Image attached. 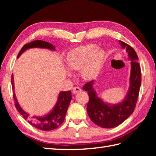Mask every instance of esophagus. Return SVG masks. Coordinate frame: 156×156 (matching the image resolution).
Wrapping results in <instances>:
<instances>
[{
  "mask_svg": "<svg viewBox=\"0 0 156 156\" xmlns=\"http://www.w3.org/2000/svg\"><path fill=\"white\" fill-rule=\"evenodd\" d=\"M82 91V90H81V88H79L78 87H74V88H73V90H72V92L74 94H77V93H79V92H81Z\"/></svg>",
  "mask_w": 156,
  "mask_h": 156,
  "instance_id": "esophagus-1",
  "label": "esophagus"
}]
</instances>
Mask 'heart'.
<instances>
[{"label":"heart","mask_w":156,"mask_h":156,"mask_svg":"<svg viewBox=\"0 0 156 156\" xmlns=\"http://www.w3.org/2000/svg\"><path fill=\"white\" fill-rule=\"evenodd\" d=\"M105 60V52L95 45H85L72 49L66 56V66L70 70H79L82 77L91 79L97 75Z\"/></svg>","instance_id":"1"}]
</instances>
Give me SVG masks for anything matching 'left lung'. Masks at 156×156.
<instances>
[{
    "label": "left lung",
    "mask_w": 156,
    "mask_h": 156,
    "mask_svg": "<svg viewBox=\"0 0 156 156\" xmlns=\"http://www.w3.org/2000/svg\"><path fill=\"white\" fill-rule=\"evenodd\" d=\"M131 59L129 88L125 99L117 105H108L98 98L93 88L94 80L84 84L83 89L88 92L89 101L87 112L91 121L102 128H113L125 121L134 111L141 87V68L136 52L130 45L119 41Z\"/></svg>",
    "instance_id": "1"
}]
</instances>
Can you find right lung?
Segmentation results:
<instances>
[{
	"label": "right lung",
	"instance_id": "right-lung-1",
	"mask_svg": "<svg viewBox=\"0 0 156 156\" xmlns=\"http://www.w3.org/2000/svg\"><path fill=\"white\" fill-rule=\"evenodd\" d=\"M46 48L51 49V50L55 49V46L51 44H49L48 42L41 40H35L23 46L19 53L17 58L25 50L29 48ZM11 84L13 89L12 94L13 98L15 100V107L19 112V113L23 116V117L25 120L27 121L29 124L42 131H51L58 128L64 122L66 112H67L69 105L72 100L71 90L66 92L63 91L59 94L58 101L56 102L54 109L49 114L46 115L44 117H34V116H31L28 114L27 112H26L20 107L19 104L18 103L14 92V81H13L12 75L11 76Z\"/></svg>",
	"mask_w": 156,
	"mask_h": 156
}]
</instances>
